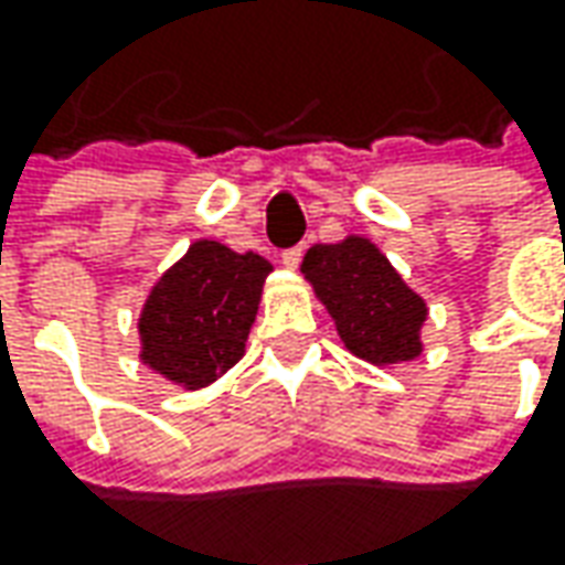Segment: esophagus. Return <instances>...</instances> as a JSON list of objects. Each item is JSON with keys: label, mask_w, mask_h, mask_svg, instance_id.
Returning <instances> with one entry per match:
<instances>
[{"label": "esophagus", "mask_w": 565, "mask_h": 565, "mask_svg": "<svg viewBox=\"0 0 565 565\" xmlns=\"http://www.w3.org/2000/svg\"><path fill=\"white\" fill-rule=\"evenodd\" d=\"M281 263L287 265V268H297V265L302 263V246H290V249H284Z\"/></svg>", "instance_id": "1"}]
</instances>
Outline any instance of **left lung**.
<instances>
[{"label":"left lung","mask_w":565,"mask_h":565,"mask_svg":"<svg viewBox=\"0 0 565 565\" xmlns=\"http://www.w3.org/2000/svg\"><path fill=\"white\" fill-rule=\"evenodd\" d=\"M302 275L331 312L347 350L360 360L394 365L422 353L425 302L375 244L347 237L343 244L312 246L302 259Z\"/></svg>","instance_id":"obj_1"}]
</instances>
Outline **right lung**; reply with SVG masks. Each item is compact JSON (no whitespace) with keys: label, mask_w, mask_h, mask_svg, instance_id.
<instances>
[{"label":"right lung","mask_w":565,"mask_h":565,"mask_svg":"<svg viewBox=\"0 0 565 565\" xmlns=\"http://www.w3.org/2000/svg\"><path fill=\"white\" fill-rule=\"evenodd\" d=\"M268 271L256 253L196 241L143 306V362L190 391L212 384L244 356Z\"/></svg>","instance_id":"add662e5"}]
</instances>
